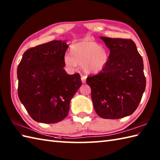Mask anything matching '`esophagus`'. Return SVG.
Here are the masks:
<instances>
[{"instance_id": "34e87169", "label": "esophagus", "mask_w": 160, "mask_h": 160, "mask_svg": "<svg viewBox=\"0 0 160 160\" xmlns=\"http://www.w3.org/2000/svg\"><path fill=\"white\" fill-rule=\"evenodd\" d=\"M86 79H87V76H84V75H82L81 76V80H82V83H85L86 82Z\"/></svg>"}]
</instances>
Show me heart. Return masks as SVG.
I'll return each instance as SVG.
<instances>
[{
	"mask_svg": "<svg viewBox=\"0 0 160 160\" xmlns=\"http://www.w3.org/2000/svg\"><path fill=\"white\" fill-rule=\"evenodd\" d=\"M71 55L66 54L64 62L69 69L78 64L82 66L87 73H98L106 65L108 56L106 49L91 40H84L71 47Z\"/></svg>",
	"mask_w": 160,
	"mask_h": 160,
	"instance_id": "heart-1",
	"label": "heart"
}]
</instances>
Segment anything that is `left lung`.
Segmentation results:
<instances>
[{"label": "left lung", "instance_id": "obj_1", "mask_svg": "<svg viewBox=\"0 0 160 160\" xmlns=\"http://www.w3.org/2000/svg\"><path fill=\"white\" fill-rule=\"evenodd\" d=\"M110 50L101 72L87 77L95 111L105 119H120L136 110L146 88L143 60L131 39L101 36Z\"/></svg>", "mask_w": 160, "mask_h": 160}]
</instances>
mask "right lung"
I'll use <instances>...</instances> for the list:
<instances>
[{"mask_svg": "<svg viewBox=\"0 0 160 160\" xmlns=\"http://www.w3.org/2000/svg\"><path fill=\"white\" fill-rule=\"evenodd\" d=\"M68 47L65 41L53 40L32 47L18 64V98L36 122L53 124L64 120L71 99L82 85L79 73L69 75L64 69Z\"/></svg>", "mask_w": 160, "mask_h": 160, "instance_id": "add662e5", "label": "right lung"}]
</instances>
